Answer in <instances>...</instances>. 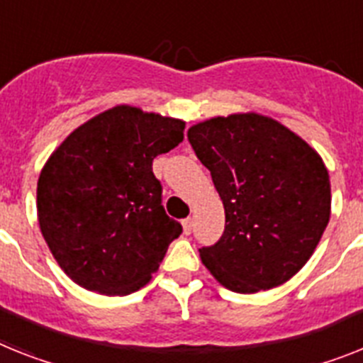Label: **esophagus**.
Segmentation results:
<instances>
[{
	"mask_svg": "<svg viewBox=\"0 0 363 363\" xmlns=\"http://www.w3.org/2000/svg\"><path fill=\"white\" fill-rule=\"evenodd\" d=\"M182 233L186 234V236L191 233V219L190 218L182 219Z\"/></svg>",
	"mask_w": 363,
	"mask_h": 363,
	"instance_id": "34e87169",
	"label": "esophagus"
}]
</instances>
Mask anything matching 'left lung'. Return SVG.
<instances>
[{
    "mask_svg": "<svg viewBox=\"0 0 363 363\" xmlns=\"http://www.w3.org/2000/svg\"><path fill=\"white\" fill-rule=\"evenodd\" d=\"M223 201L225 233L201 262L219 284L257 294L310 260L330 219V177L299 135L269 116H216L188 129Z\"/></svg>",
    "mask_w": 363,
    "mask_h": 363,
    "instance_id": "obj_1",
    "label": "left lung"
}]
</instances>
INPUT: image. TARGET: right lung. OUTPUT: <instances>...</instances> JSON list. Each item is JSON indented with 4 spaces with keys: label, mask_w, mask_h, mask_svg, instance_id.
<instances>
[{
    "label": "right lung",
    "mask_w": 363,
    "mask_h": 363,
    "mask_svg": "<svg viewBox=\"0 0 363 363\" xmlns=\"http://www.w3.org/2000/svg\"><path fill=\"white\" fill-rule=\"evenodd\" d=\"M186 121L118 105L66 136L42 167L36 214L60 269L101 295L138 291L182 227L166 214L153 158Z\"/></svg>",
    "instance_id": "obj_1"
}]
</instances>
